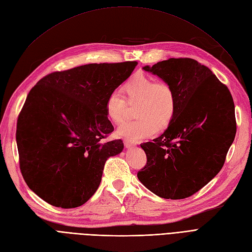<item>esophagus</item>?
Masks as SVG:
<instances>
[{
  "instance_id": "34e87169",
  "label": "esophagus",
  "mask_w": 252,
  "mask_h": 252,
  "mask_svg": "<svg viewBox=\"0 0 252 252\" xmlns=\"http://www.w3.org/2000/svg\"><path fill=\"white\" fill-rule=\"evenodd\" d=\"M124 145H125V147L126 148H128V149H131V148H134L136 145L134 144V143H131V142H129V140H125L124 142Z\"/></svg>"
}]
</instances>
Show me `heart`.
I'll list each match as a JSON object with an SVG mask.
<instances>
[{"instance_id": "1", "label": "heart", "mask_w": 252, "mask_h": 252, "mask_svg": "<svg viewBox=\"0 0 252 252\" xmlns=\"http://www.w3.org/2000/svg\"><path fill=\"white\" fill-rule=\"evenodd\" d=\"M123 92L125 96L119 91L108 94L105 100L108 119L116 124L122 123L127 116V101L130 104L138 102L135 115L139 119L119 126L117 134L121 137L131 142L152 137L159 126H166L175 115L176 93L166 82H157L152 76L137 73L124 84Z\"/></svg>"}]
</instances>
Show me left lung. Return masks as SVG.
<instances>
[{
	"label": "left lung",
	"instance_id": "left-lung-1",
	"mask_svg": "<svg viewBox=\"0 0 252 252\" xmlns=\"http://www.w3.org/2000/svg\"><path fill=\"white\" fill-rule=\"evenodd\" d=\"M144 70L173 87L177 106L163 134L140 145L147 163L137 178L160 197H189L224 164L237 130L233 97L208 67L193 59L172 58Z\"/></svg>",
	"mask_w": 252,
	"mask_h": 252
}]
</instances>
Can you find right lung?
I'll return each instance as SVG.
<instances>
[{
	"label": "right lung",
	"mask_w": 252,
	"mask_h": 252,
	"mask_svg": "<svg viewBox=\"0 0 252 252\" xmlns=\"http://www.w3.org/2000/svg\"><path fill=\"white\" fill-rule=\"evenodd\" d=\"M137 62L88 64L42 77L18 115L19 168L29 188L49 205H84L101 182L104 164L124 148L103 142L114 126L105 100Z\"/></svg>",
	"instance_id": "add662e5"
}]
</instances>
